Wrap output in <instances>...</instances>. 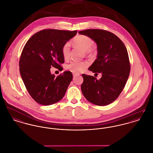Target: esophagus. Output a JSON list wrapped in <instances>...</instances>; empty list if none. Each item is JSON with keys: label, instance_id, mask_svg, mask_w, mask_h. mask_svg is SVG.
<instances>
[{"label": "esophagus", "instance_id": "34e87169", "mask_svg": "<svg viewBox=\"0 0 153 153\" xmlns=\"http://www.w3.org/2000/svg\"><path fill=\"white\" fill-rule=\"evenodd\" d=\"M73 77H76V76H79V74H78V73H74L73 74Z\"/></svg>", "mask_w": 153, "mask_h": 153}]
</instances>
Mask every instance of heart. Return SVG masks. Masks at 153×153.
Returning a JSON list of instances; mask_svg holds the SVG:
<instances>
[{
    "label": "heart",
    "mask_w": 153,
    "mask_h": 153,
    "mask_svg": "<svg viewBox=\"0 0 153 153\" xmlns=\"http://www.w3.org/2000/svg\"><path fill=\"white\" fill-rule=\"evenodd\" d=\"M73 42L76 45L86 51L87 54H94L95 52L92 48L94 42L91 38L85 35H77L74 38ZM70 49L71 44L69 42H66L63 45L62 49V53L64 59H69L70 56ZM88 63L87 62L73 61L67 65L66 68L68 70L76 73L82 72L88 66Z\"/></svg>",
    "instance_id": "obj_1"
}]
</instances>
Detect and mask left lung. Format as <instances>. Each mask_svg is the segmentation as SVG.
Wrapping results in <instances>:
<instances>
[{
  "label": "left lung",
  "mask_w": 153,
  "mask_h": 153,
  "mask_svg": "<svg viewBox=\"0 0 153 153\" xmlns=\"http://www.w3.org/2000/svg\"><path fill=\"white\" fill-rule=\"evenodd\" d=\"M79 34L91 38L97 44V58L88 70L102 74L99 80L82 74V94L92 104L107 105L118 98L128 79L130 66L126 48L117 35L103 30L88 29Z\"/></svg>",
  "instance_id": "left-lung-1"
}]
</instances>
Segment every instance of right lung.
Here are the masks:
<instances>
[{
	"instance_id": "add662e5",
	"label": "right lung",
	"mask_w": 153,
	"mask_h": 153,
	"mask_svg": "<svg viewBox=\"0 0 153 153\" xmlns=\"http://www.w3.org/2000/svg\"><path fill=\"white\" fill-rule=\"evenodd\" d=\"M55 29L43 30L27 42L19 62L20 73L31 97L36 102L50 105L61 100L73 79L71 71H65L57 77L51 68H62L64 63L62 49L77 34Z\"/></svg>"
}]
</instances>
